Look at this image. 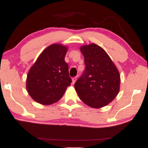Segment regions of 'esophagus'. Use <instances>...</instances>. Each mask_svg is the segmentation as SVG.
<instances>
[{
  "label": "esophagus",
  "mask_w": 148,
  "mask_h": 148,
  "mask_svg": "<svg viewBox=\"0 0 148 148\" xmlns=\"http://www.w3.org/2000/svg\"><path fill=\"white\" fill-rule=\"evenodd\" d=\"M77 79V77H74V78H72V84H75Z\"/></svg>",
  "instance_id": "1"
}]
</instances>
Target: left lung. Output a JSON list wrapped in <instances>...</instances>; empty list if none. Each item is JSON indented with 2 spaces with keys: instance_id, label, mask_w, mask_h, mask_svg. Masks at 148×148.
Returning a JSON list of instances; mask_svg holds the SVG:
<instances>
[{
  "instance_id": "1",
  "label": "left lung",
  "mask_w": 148,
  "mask_h": 148,
  "mask_svg": "<svg viewBox=\"0 0 148 148\" xmlns=\"http://www.w3.org/2000/svg\"><path fill=\"white\" fill-rule=\"evenodd\" d=\"M86 67L74 84L84 103L99 108L110 103L120 90L121 78L116 65L103 48L96 44L82 46Z\"/></svg>"
}]
</instances>
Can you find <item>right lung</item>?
Returning a JSON list of instances; mask_svg holds the SVG:
<instances>
[{
    "instance_id": "add662e5",
    "label": "right lung",
    "mask_w": 148,
    "mask_h": 148,
    "mask_svg": "<svg viewBox=\"0 0 148 148\" xmlns=\"http://www.w3.org/2000/svg\"><path fill=\"white\" fill-rule=\"evenodd\" d=\"M67 47L53 44L46 48L27 74L26 88L34 101L42 105L58 101L70 86L68 64L64 61Z\"/></svg>"
}]
</instances>
